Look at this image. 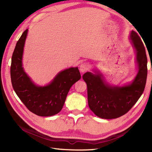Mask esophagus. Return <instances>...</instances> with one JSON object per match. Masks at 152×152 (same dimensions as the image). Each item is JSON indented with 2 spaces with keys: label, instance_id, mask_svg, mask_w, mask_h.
I'll return each mask as SVG.
<instances>
[{
  "label": "esophagus",
  "instance_id": "1",
  "mask_svg": "<svg viewBox=\"0 0 152 152\" xmlns=\"http://www.w3.org/2000/svg\"><path fill=\"white\" fill-rule=\"evenodd\" d=\"M89 69V65L88 63H83L80 66V70L82 72H85L86 71H88Z\"/></svg>",
  "mask_w": 152,
  "mask_h": 152
}]
</instances>
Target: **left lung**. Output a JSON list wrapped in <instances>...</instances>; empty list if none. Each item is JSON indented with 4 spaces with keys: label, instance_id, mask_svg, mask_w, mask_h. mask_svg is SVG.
I'll return each instance as SVG.
<instances>
[{
    "label": "left lung",
    "instance_id": "left-lung-1",
    "mask_svg": "<svg viewBox=\"0 0 152 152\" xmlns=\"http://www.w3.org/2000/svg\"><path fill=\"white\" fill-rule=\"evenodd\" d=\"M131 42L137 53L138 72L133 82L127 86H110L104 83L102 75L88 72L83 79L88 87L89 108L98 117L114 119L125 114L135 104L144 92L147 79V56L140 37L132 31Z\"/></svg>",
    "mask_w": 152,
    "mask_h": 152
}]
</instances>
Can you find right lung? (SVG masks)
<instances>
[{"label": "right lung", "instance_id": "add662e5", "mask_svg": "<svg viewBox=\"0 0 152 152\" xmlns=\"http://www.w3.org/2000/svg\"><path fill=\"white\" fill-rule=\"evenodd\" d=\"M28 29L18 41L12 57L10 76L16 94L28 110L39 116H51L62 110L71 87L81 78L78 67L61 71L50 84L38 86L22 67V57Z\"/></svg>", "mask_w": 152, "mask_h": 152}]
</instances>
